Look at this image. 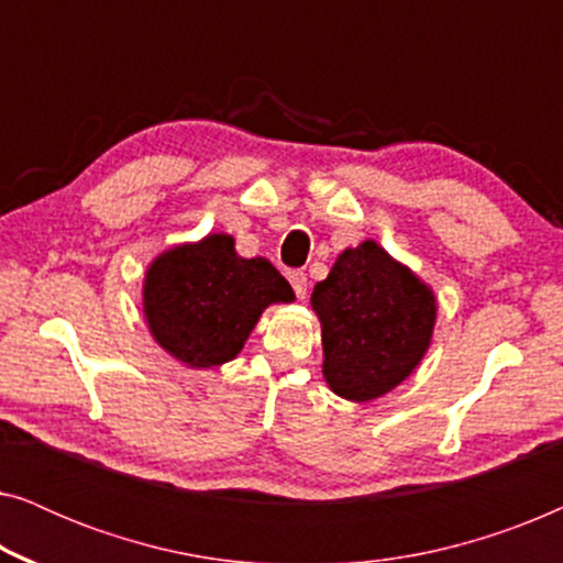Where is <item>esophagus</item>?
I'll return each mask as SVG.
<instances>
[{
    "label": "esophagus",
    "instance_id": "1",
    "mask_svg": "<svg viewBox=\"0 0 563 563\" xmlns=\"http://www.w3.org/2000/svg\"><path fill=\"white\" fill-rule=\"evenodd\" d=\"M287 279H289L291 287H295V295L299 299H305L307 297V274L305 272H289Z\"/></svg>",
    "mask_w": 563,
    "mask_h": 563
}]
</instances>
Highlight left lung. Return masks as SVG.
Masks as SVG:
<instances>
[{
	"label": "left lung",
	"instance_id": "left-lung-1",
	"mask_svg": "<svg viewBox=\"0 0 563 563\" xmlns=\"http://www.w3.org/2000/svg\"><path fill=\"white\" fill-rule=\"evenodd\" d=\"M310 305L322 333V379L349 402L399 387L433 341V287L372 238L338 253Z\"/></svg>",
	"mask_w": 563,
	"mask_h": 563
}]
</instances>
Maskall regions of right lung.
<instances>
[{
	"label": "right lung",
	"mask_w": 563,
	"mask_h": 563,
	"mask_svg": "<svg viewBox=\"0 0 563 563\" xmlns=\"http://www.w3.org/2000/svg\"><path fill=\"white\" fill-rule=\"evenodd\" d=\"M289 302L295 291L272 261L238 256L235 238L228 233H207L161 251L143 276L148 333L189 368L233 361L266 307Z\"/></svg>",
	"instance_id": "add662e5"
}]
</instances>
